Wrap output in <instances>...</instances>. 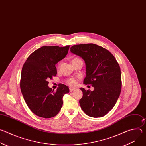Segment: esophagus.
Instances as JSON below:
<instances>
[{
    "mask_svg": "<svg viewBox=\"0 0 146 146\" xmlns=\"http://www.w3.org/2000/svg\"><path fill=\"white\" fill-rule=\"evenodd\" d=\"M74 90H75L74 88H72V87H70V88H69L70 92H72V91H73Z\"/></svg>",
    "mask_w": 146,
    "mask_h": 146,
    "instance_id": "obj_1",
    "label": "esophagus"
}]
</instances>
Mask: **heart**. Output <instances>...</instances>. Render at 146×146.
<instances>
[{"label":"heart","instance_id":"heart-1","mask_svg":"<svg viewBox=\"0 0 146 146\" xmlns=\"http://www.w3.org/2000/svg\"><path fill=\"white\" fill-rule=\"evenodd\" d=\"M80 60V59L78 58H74L73 59H72V62L73 63V62H74L76 60ZM67 83L70 86H75L77 84V80L75 78H69L67 80Z\"/></svg>","mask_w":146,"mask_h":146}]
</instances>
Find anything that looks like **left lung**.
<instances>
[{"label":"left lung","instance_id":"left-lung-1","mask_svg":"<svg viewBox=\"0 0 146 146\" xmlns=\"http://www.w3.org/2000/svg\"><path fill=\"white\" fill-rule=\"evenodd\" d=\"M71 52L85 61L86 77L84 84L91 85L94 90H80L83 96L79 103L90 117H102L114 106L121 91V74L115 57L108 50L94 44L73 46Z\"/></svg>","mask_w":146,"mask_h":146}]
</instances>
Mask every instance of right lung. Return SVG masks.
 Segmentation results:
<instances>
[{"instance_id": "obj_1", "label": "right lung", "mask_w": 146, "mask_h": 146, "mask_svg": "<svg viewBox=\"0 0 146 146\" xmlns=\"http://www.w3.org/2000/svg\"><path fill=\"white\" fill-rule=\"evenodd\" d=\"M69 46H43L33 52L24 63L20 88L27 106L33 113L44 118L55 117L63 105L62 98L69 92L68 86L59 84L56 91L48 85L56 75L55 65L67 55Z\"/></svg>"}]
</instances>
